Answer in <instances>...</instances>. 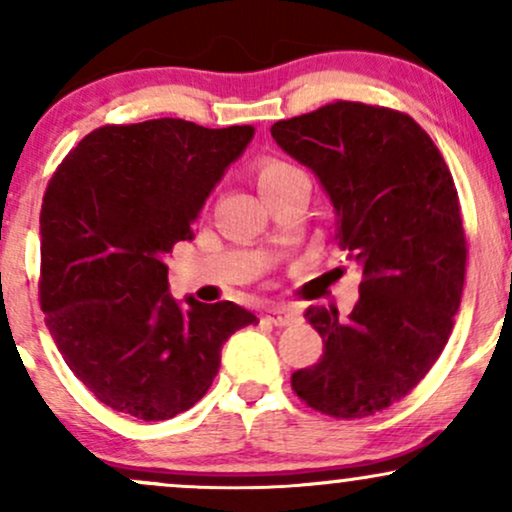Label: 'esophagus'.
<instances>
[{
  "mask_svg": "<svg viewBox=\"0 0 512 512\" xmlns=\"http://www.w3.org/2000/svg\"><path fill=\"white\" fill-rule=\"evenodd\" d=\"M267 319H269V322H272L274 326H288V324L298 322L300 317H298V312L291 310V307L276 305V307H272V310L267 312Z\"/></svg>",
  "mask_w": 512,
  "mask_h": 512,
  "instance_id": "obj_1",
  "label": "esophagus"
}]
</instances>
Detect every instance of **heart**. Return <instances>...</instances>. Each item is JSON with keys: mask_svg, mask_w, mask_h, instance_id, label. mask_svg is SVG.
I'll use <instances>...</instances> for the list:
<instances>
[{"mask_svg": "<svg viewBox=\"0 0 512 512\" xmlns=\"http://www.w3.org/2000/svg\"><path fill=\"white\" fill-rule=\"evenodd\" d=\"M255 181L264 200L272 205L279 197L303 190L310 195V176L303 166L279 157H264L255 166Z\"/></svg>", "mask_w": 512, "mask_h": 512, "instance_id": "heart-1", "label": "heart"}]
</instances>
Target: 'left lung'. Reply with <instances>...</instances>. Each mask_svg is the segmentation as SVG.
Segmentation results:
<instances>
[{"instance_id": "left-lung-1", "label": "left lung", "mask_w": 512, "mask_h": 512, "mask_svg": "<svg viewBox=\"0 0 512 512\" xmlns=\"http://www.w3.org/2000/svg\"><path fill=\"white\" fill-rule=\"evenodd\" d=\"M272 138L315 171L362 272L348 319L307 307L324 355L291 386L322 415L360 420L408 396L451 336L467 264L458 190L427 131L389 107L338 100L276 121Z\"/></svg>"}]
</instances>
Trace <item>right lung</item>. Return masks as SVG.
<instances>
[{
	"label": "right lung",
	"mask_w": 512,
	"mask_h": 512,
	"mask_svg": "<svg viewBox=\"0 0 512 512\" xmlns=\"http://www.w3.org/2000/svg\"><path fill=\"white\" fill-rule=\"evenodd\" d=\"M255 135L183 119L102 126L49 178L40 212V307L61 357L100 403L145 422L193 408L243 307L169 295L164 260Z\"/></svg>",
	"instance_id": "right-lung-1"
}]
</instances>
